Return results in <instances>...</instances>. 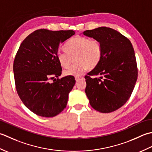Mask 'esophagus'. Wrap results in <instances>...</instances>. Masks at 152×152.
<instances>
[{
  "mask_svg": "<svg viewBox=\"0 0 152 152\" xmlns=\"http://www.w3.org/2000/svg\"><path fill=\"white\" fill-rule=\"evenodd\" d=\"M83 78V77H75V80H76V81H78L79 79H81Z\"/></svg>",
  "mask_w": 152,
  "mask_h": 152,
  "instance_id": "obj_1",
  "label": "esophagus"
}]
</instances>
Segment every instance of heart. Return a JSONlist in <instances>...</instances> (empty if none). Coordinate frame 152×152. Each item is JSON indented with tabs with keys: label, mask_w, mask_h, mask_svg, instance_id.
Returning <instances> with one entry per match:
<instances>
[{
	"label": "heart",
	"mask_w": 152,
	"mask_h": 152,
	"mask_svg": "<svg viewBox=\"0 0 152 152\" xmlns=\"http://www.w3.org/2000/svg\"><path fill=\"white\" fill-rule=\"evenodd\" d=\"M66 51L59 50L56 56L59 64L67 67L75 57V64L64 72L65 76L78 77L88 69H93L100 64L102 56V48L100 41L88 37H77L67 42Z\"/></svg>",
	"instance_id": "obj_1"
}]
</instances>
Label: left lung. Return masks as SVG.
I'll return each instance as SVG.
<instances>
[{
  "instance_id": "left-lung-1",
  "label": "left lung",
  "mask_w": 152,
  "mask_h": 152,
  "mask_svg": "<svg viewBox=\"0 0 152 152\" xmlns=\"http://www.w3.org/2000/svg\"><path fill=\"white\" fill-rule=\"evenodd\" d=\"M83 33L100 41L102 48L100 64L85 77L86 96L94 110L112 112L127 102L137 82L134 48L126 37L110 27H100Z\"/></svg>"
}]
</instances>
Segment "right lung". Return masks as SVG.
<instances>
[{
    "instance_id": "obj_1",
    "label": "right lung",
    "mask_w": 152,
    "mask_h": 152,
    "mask_svg": "<svg viewBox=\"0 0 152 152\" xmlns=\"http://www.w3.org/2000/svg\"><path fill=\"white\" fill-rule=\"evenodd\" d=\"M73 35V30H36L23 40L15 55L13 70L17 92L37 115L54 117L67 106L75 79L73 76L55 79L62 71L56 54L60 43ZM54 78V83L49 82Z\"/></svg>"
}]
</instances>
